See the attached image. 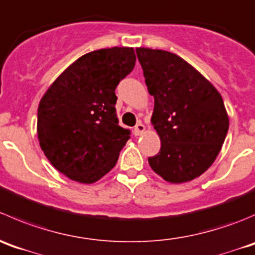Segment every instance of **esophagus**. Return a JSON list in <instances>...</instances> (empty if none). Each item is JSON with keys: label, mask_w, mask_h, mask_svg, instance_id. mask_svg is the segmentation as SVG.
Segmentation results:
<instances>
[{"label": "esophagus", "mask_w": 255, "mask_h": 255, "mask_svg": "<svg viewBox=\"0 0 255 255\" xmlns=\"http://www.w3.org/2000/svg\"><path fill=\"white\" fill-rule=\"evenodd\" d=\"M143 131H145V125H143L142 123H138V124H136L135 128H133V135L140 136Z\"/></svg>", "instance_id": "1"}]
</instances>
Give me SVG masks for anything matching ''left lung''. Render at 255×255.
Instances as JSON below:
<instances>
[{
	"mask_svg": "<svg viewBox=\"0 0 255 255\" xmlns=\"http://www.w3.org/2000/svg\"><path fill=\"white\" fill-rule=\"evenodd\" d=\"M136 54L155 99L151 122L161 140L148 163L171 183L193 180L214 162L228 132L223 99L178 55L150 48H137Z\"/></svg>",
	"mask_w": 255,
	"mask_h": 255,
	"instance_id": "1",
	"label": "left lung"
}]
</instances>
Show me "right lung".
<instances>
[{
  "mask_svg": "<svg viewBox=\"0 0 255 255\" xmlns=\"http://www.w3.org/2000/svg\"><path fill=\"white\" fill-rule=\"evenodd\" d=\"M135 62L133 48L87 53L43 95L37 122L39 145L50 163L70 180L93 183L117 163L131 132L119 127L115 89Z\"/></svg>",
  "mask_w": 255,
  "mask_h": 255,
  "instance_id": "1",
  "label": "right lung"
}]
</instances>
